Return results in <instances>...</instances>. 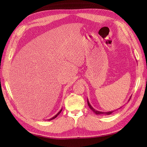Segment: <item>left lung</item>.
Returning a JSON list of instances; mask_svg holds the SVG:
<instances>
[{"instance_id": "obj_1", "label": "left lung", "mask_w": 147, "mask_h": 147, "mask_svg": "<svg viewBox=\"0 0 147 147\" xmlns=\"http://www.w3.org/2000/svg\"><path fill=\"white\" fill-rule=\"evenodd\" d=\"M131 96H130V98H129V100H130V98H131ZM128 100V101H129ZM87 103H88V107H90V109H91V110L94 112V113L95 114H96V115H100V114H105V115H110V114H111L112 112H114V111H109V112H101V111H96V110H95V109H94V108H93V107L92 106L90 105V102H89V101H88V99L87 98ZM120 108H121V107H120ZM119 108V109H120ZM116 110V111H117Z\"/></svg>"}]
</instances>
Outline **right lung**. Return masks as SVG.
Instances as JSON below:
<instances>
[{
  "instance_id": "right-lung-1",
  "label": "right lung",
  "mask_w": 147,
  "mask_h": 147,
  "mask_svg": "<svg viewBox=\"0 0 147 147\" xmlns=\"http://www.w3.org/2000/svg\"><path fill=\"white\" fill-rule=\"evenodd\" d=\"M62 109H61V110H60V111H59V112H58V113H57V114H56V115H55L54 117H52V118H51V119H48V120H49V121H51V120H52V119H55V117H57L58 116V115H59V114H60V113H61V111H62Z\"/></svg>"
}]
</instances>
